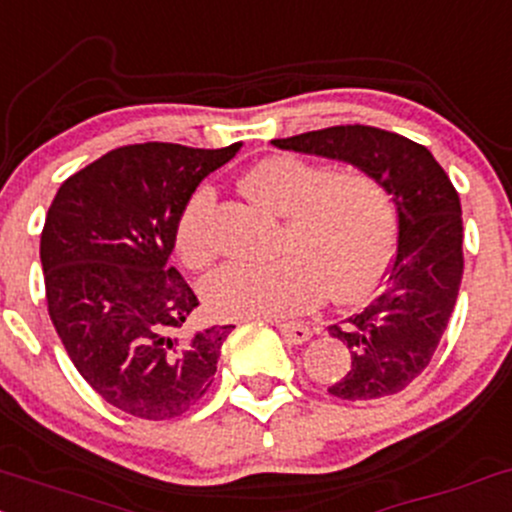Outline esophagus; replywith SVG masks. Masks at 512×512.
Instances as JSON below:
<instances>
[{"mask_svg": "<svg viewBox=\"0 0 512 512\" xmlns=\"http://www.w3.org/2000/svg\"><path fill=\"white\" fill-rule=\"evenodd\" d=\"M277 328L289 345H303V342L311 340V335H313L311 328L303 323H277Z\"/></svg>", "mask_w": 512, "mask_h": 512, "instance_id": "obj_1", "label": "esophagus"}]
</instances>
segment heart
Wrapping results in <instances>:
<instances>
[{
	"mask_svg": "<svg viewBox=\"0 0 512 512\" xmlns=\"http://www.w3.org/2000/svg\"><path fill=\"white\" fill-rule=\"evenodd\" d=\"M252 204L284 216L269 265H226L204 284L206 311L226 320H269L311 311L325 291L335 301H362L389 269L396 211L379 179L357 167L325 170L296 155H269L240 177ZM211 187L194 189L174 223V247L192 269L216 255Z\"/></svg>",
	"mask_w": 512,
	"mask_h": 512,
	"instance_id": "obj_1",
	"label": "heart"
}]
</instances>
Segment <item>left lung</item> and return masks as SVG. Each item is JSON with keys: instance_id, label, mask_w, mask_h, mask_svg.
<instances>
[{"instance_id": "obj_1", "label": "left lung", "mask_w": 512, "mask_h": 512, "mask_svg": "<svg viewBox=\"0 0 512 512\" xmlns=\"http://www.w3.org/2000/svg\"><path fill=\"white\" fill-rule=\"evenodd\" d=\"M277 148L328 157L384 184L398 240L384 291L330 335L350 347V372L330 386L345 401L393 396L423 372L440 345L464 274L462 204L425 145L374 126H333L272 140Z\"/></svg>"}]
</instances>
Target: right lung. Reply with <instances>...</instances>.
<instances>
[{"instance_id":"add662e5","label":"right lung","mask_w":512,"mask_h":512,"mask_svg":"<svg viewBox=\"0 0 512 512\" xmlns=\"http://www.w3.org/2000/svg\"><path fill=\"white\" fill-rule=\"evenodd\" d=\"M238 150L123 145L67 177L50 204V320L82 379L123 413L170 420L209 391L233 325L187 333L199 299L167 260L182 206Z\"/></svg>"}]
</instances>
